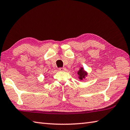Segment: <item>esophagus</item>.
<instances>
[{
    "instance_id": "1",
    "label": "esophagus",
    "mask_w": 130,
    "mask_h": 130,
    "mask_svg": "<svg viewBox=\"0 0 130 130\" xmlns=\"http://www.w3.org/2000/svg\"><path fill=\"white\" fill-rule=\"evenodd\" d=\"M59 70H60V71H66V68H64V67L60 68V69H59Z\"/></svg>"
}]
</instances>
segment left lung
I'll return each instance as SVG.
<instances>
[{"label": "left lung", "mask_w": 130, "mask_h": 130, "mask_svg": "<svg viewBox=\"0 0 130 130\" xmlns=\"http://www.w3.org/2000/svg\"><path fill=\"white\" fill-rule=\"evenodd\" d=\"M77 74L78 75V78L80 80H82L83 79H85L86 77H87L88 76L87 72L85 71V70H84L83 67H80V69H79L78 72H77Z\"/></svg>", "instance_id": "left-lung-1"}]
</instances>
